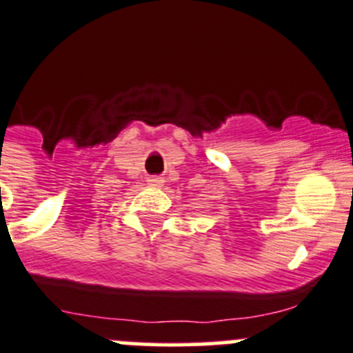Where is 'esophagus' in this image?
Returning a JSON list of instances; mask_svg holds the SVG:
<instances>
[{
    "label": "esophagus",
    "instance_id": "34e87169",
    "mask_svg": "<svg viewBox=\"0 0 353 353\" xmlns=\"http://www.w3.org/2000/svg\"><path fill=\"white\" fill-rule=\"evenodd\" d=\"M148 184H150V186H161V184H163V179L158 176L148 177Z\"/></svg>",
    "mask_w": 353,
    "mask_h": 353
}]
</instances>
